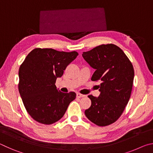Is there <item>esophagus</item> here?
<instances>
[{"label": "esophagus", "instance_id": "esophagus-1", "mask_svg": "<svg viewBox=\"0 0 153 153\" xmlns=\"http://www.w3.org/2000/svg\"><path fill=\"white\" fill-rule=\"evenodd\" d=\"M85 95H83V94H80V93H77V94H76V97H77V98H82V97H84Z\"/></svg>", "mask_w": 153, "mask_h": 153}]
</instances>
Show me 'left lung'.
<instances>
[{"label":"left lung","mask_w":153,"mask_h":153,"mask_svg":"<svg viewBox=\"0 0 153 153\" xmlns=\"http://www.w3.org/2000/svg\"><path fill=\"white\" fill-rule=\"evenodd\" d=\"M82 56L95 69L92 81H101L99 97L88 95L91 106L85 115L96 125L108 126L120 117L130 98L133 65L123 51L113 44L98 46L84 52Z\"/></svg>","instance_id":"left-lung-1"}]
</instances>
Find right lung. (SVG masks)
<instances>
[{
	"label": "right lung",
	"mask_w": 153,
	"mask_h": 153,
	"mask_svg": "<svg viewBox=\"0 0 153 153\" xmlns=\"http://www.w3.org/2000/svg\"><path fill=\"white\" fill-rule=\"evenodd\" d=\"M77 55L76 51L36 48L20 65L18 88L25 109L35 121L45 125L56 122L76 98L74 92L59 91L55 82Z\"/></svg>",
	"instance_id": "obj_1"
}]
</instances>
